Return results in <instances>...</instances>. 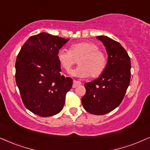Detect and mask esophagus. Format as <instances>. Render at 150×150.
Segmentation results:
<instances>
[{
	"label": "esophagus",
	"mask_w": 150,
	"mask_h": 150,
	"mask_svg": "<svg viewBox=\"0 0 150 150\" xmlns=\"http://www.w3.org/2000/svg\"><path fill=\"white\" fill-rule=\"evenodd\" d=\"M81 85V83L80 81H76V80H74L73 81V86H72V88H76V87H78Z\"/></svg>",
	"instance_id": "34e87169"
}]
</instances>
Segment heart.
<instances>
[{"label":"heart","instance_id":"b5f03b06","mask_svg":"<svg viewBox=\"0 0 150 150\" xmlns=\"http://www.w3.org/2000/svg\"><path fill=\"white\" fill-rule=\"evenodd\" d=\"M57 59L62 69L69 71L76 60L79 67L71 71V74L80 78H87L90 75L97 78L102 74L107 64L106 55L99 49L97 44L90 42L72 44L69 51L60 49Z\"/></svg>","mask_w":150,"mask_h":150}]
</instances>
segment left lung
I'll list each match as a JSON object with an SVG mask.
<instances>
[{
  "label": "left lung",
  "mask_w": 150,
  "mask_h": 150,
  "mask_svg": "<svg viewBox=\"0 0 150 150\" xmlns=\"http://www.w3.org/2000/svg\"><path fill=\"white\" fill-rule=\"evenodd\" d=\"M108 54L106 69L99 78L85 83L82 97L85 110L93 115H104L121 103L131 79V60L119 42L106 36H97Z\"/></svg>",
  "instance_id": "8db88e82"
}]
</instances>
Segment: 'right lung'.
Listing matches in <instances>:
<instances>
[{"mask_svg": "<svg viewBox=\"0 0 150 150\" xmlns=\"http://www.w3.org/2000/svg\"><path fill=\"white\" fill-rule=\"evenodd\" d=\"M69 39L47 33L31 36L16 57L15 79L24 106L41 117L62 110L73 80L60 74L57 53Z\"/></svg>", "mask_w": 150, "mask_h": 150, "instance_id": "obj_1", "label": "right lung"}]
</instances>
